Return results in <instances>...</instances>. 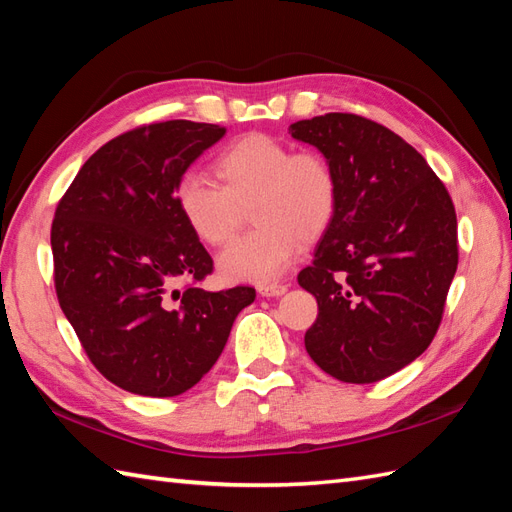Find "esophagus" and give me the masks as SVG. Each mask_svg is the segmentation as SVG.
Masks as SVG:
<instances>
[{"instance_id":"esophagus-1","label":"esophagus","mask_w":512,"mask_h":512,"mask_svg":"<svg viewBox=\"0 0 512 512\" xmlns=\"http://www.w3.org/2000/svg\"><path fill=\"white\" fill-rule=\"evenodd\" d=\"M257 292L261 296H281V294L288 292V285H285V283H266V285H259Z\"/></svg>"}]
</instances>
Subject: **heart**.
I'll list each match as a JSON object with an SVG mask.
<instances>
[{
	"instance_id": "heart-1",
	"label": "heart",
	"mask_w": 512,
	"mask_h": 512,
	"mask_svg": "<svg viewBox=\"0 0 512 512\" xmlns=\"http://www.w3.org/2000/svg\"><path fill=\"white\" fill-rule=\"evenodd\" d=\"M220 183L198 172L176 181L174 202L185 224L207 246H227L251 207L253 233L220 255L227 281L270 283L299 251V242L323 235L338 211L340 185L334 165L318 150H294L264 133L244 135L216 159Z\"/></svg>"
}]
</instances>
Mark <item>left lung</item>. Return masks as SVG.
<instances>
[{"label":"left lung","mask_w":512,"mask_h":512,"mask_svg":"<svg viewBox=\"0 0 512 512\" xmlns=\"http://www.w3.org/2000/svg\"><path fill=\"white\" fill-rule=\"evenodd\" d=\"M334 165L338 211L299 285L316 296L305 349L331 377L373 384L414 362L441 325L458 268L443 181L390 128L353 113L290 126Z\"/></svg>","instance_id":"obj_1"}]
</instances>
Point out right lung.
Here are the masks:
<instances>
[{
	"mask_svg": "<svg viewBox=\"0 0 512 512\" xmlns=\"http://www.w3.org/2000/svg\"><path fill=\"white\" fill-rule=\"evenodd\" d=\"M224 133L189 120L128 130L91 154L56 207L58 303L91 364L133 395L196 386L255 301L248 285L198 288L213 259L174 202L178 178Z\"/></svg>",
	"mask_w": 512,
	"mask_h": 512,
	"instance_id": "obj_1",
	"label": "right lung"
}]
</instances>
